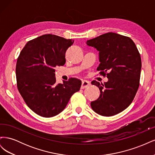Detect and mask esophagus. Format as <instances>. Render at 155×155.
I'll return each instance as SVG.
<instances>
[{
  "label": "esophagus",
  "mask_w": 155,
  "mask_h": 155,
  "mask_svg": "<svg viewBox=\"0 0 155 155\" xmlns=\"http://www.w3.org/2000/svg\"><path fill=\"white\" fill-rule=\"evenodd\" d=\"M90 85H91V84H90V83H89V81H88L87 80H83L82 83H81V88L82 89L88 87V86H90Z\"/></svg>",
  "instance_id": "34e87169"
}]
</instances>
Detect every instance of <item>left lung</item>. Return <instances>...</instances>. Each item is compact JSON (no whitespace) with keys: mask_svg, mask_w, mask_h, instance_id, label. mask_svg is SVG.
I'll use <instances>...</instances> for the list:
<instances>
[{"mask_svg":"<svg viewBox=\"0 0 155 155\" xmlns=\"http://www.w3.org/2000/svg\"><path fill=\"white\" fill-rule=\"evenodd\" d=\"M99 51L97 68L105 76L104 84L92 81L100 91V97L91 103L93 110L104 116L120 113L132 103L139 87L142 61L139 51L128 37L109 32L86 42Z\"/></svg>","mask_w":155,"mask_h":155,"instance_id":"1","label":"left lung"}]
</instances>
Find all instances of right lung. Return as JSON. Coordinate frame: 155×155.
Returning <instances> with one entry per match:
<instances>
[{
	"mask_svg": "<svg viewBox=\"0 0 155 155\" xmlns=\"http://www.w3.org/2000/svg\"><path fill=\"white\" fill-rule=\"evenodd\" d=\"M74 43L55 35L46 34L28 42L16 64L17 88L35 113L51 118L62 112L81 81L76 78L56 84L55 67L66 62L65 53Z\"/></svg>",
	"mask_w": 155,
	"mask_h": 155,
	"instance_id": "add662e5",
	"label": "right lung"
}]
</instances>
